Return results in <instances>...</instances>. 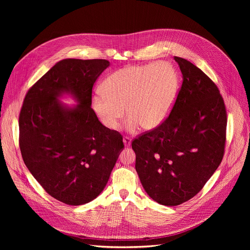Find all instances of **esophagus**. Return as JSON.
<instances>
[{
	"label": "esophagus",
	"mask_w": 250,
	"mask_h": 250,
	"mask_svg": "<svg viewBox=\"0 0 250 250\" xmlns=\"http://www.w3.org/2000/svg\"><path fill=\"white\" fill-rule=\"evenodd\" d=\"M123 141H124V145H125V147L129 146L130 144H131V139H130V137H128V136H124Z\"/></svg>",
	"instance_id": "esophagus-1"
}]
</instances>
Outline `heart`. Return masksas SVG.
I'll return each instance as SVG.
<instances>
[{
	"instance_id": "heart-1",
	"label": "heart",
	"mask_w": 250,
	"mask_h": 250,
	"mask_svg": "<svg viewBox=\"0 0 250 250\" xmlns=\"http://www.w3.org/2000/svg\"><path fill=\"white\" fill-rule=\"evenodd\" d=\"M179 79L167 62L129 65L105 78L102 91L92 98V106L104 126L118 128L125 113L126 128L135 130L159 126L169 116Z\"/></svg>"
}]
</instances>
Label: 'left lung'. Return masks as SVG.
I'll return each instance as SVG.
<instances>
[{
  "instance_id": "8db88e82",
  "label": "left lung",
  "mask_w": 250,
  "mask_h": 250,
  "mask_svg": "<svg viewBox=\"0 0 250 250\" xmlns=\"http://www.w3.org/2000/svg\"><path fill=\"white\" fill-rule=\"evenodd\" d=\"M174 59L183 81L169 116L131 142L142 186L155 202L171 207L195 197L215 173L228 122L218 86L190 61Z\"/></svg>"
}]
</instances>
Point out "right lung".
<instances>
[{"mask_svg": "<svg viewBox=\"0 0 250 250\" xmlns=\"http://www.w3.org/2000/svg\"><path fill=\"white\" fill-rule=\"evenodd\" d=\"M105 59H64L27 91L19 118L24 164L54 199L71 206L91 202L104 190L121 150L122 134L103 125L91 108L92 89ZM71 92L80 103L62 106Z\"/></svg>", "mask_w": 250, "mask_h": 250, "instance_id": "add662e5", "label": "right lung"}]
</instances>
